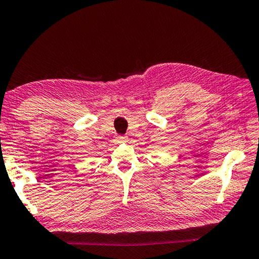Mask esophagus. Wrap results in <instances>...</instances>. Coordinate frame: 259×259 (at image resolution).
<instances>
[{
    "mask_svg": "<svg viewBox=\"0 0 259 259\" xmlns=\"http://www.w3.org/2000/svg\"><path fill=\"white\" fill-rule=\"evenodd\" d=\"M125 139H126L125 136H117V137H116V142H117V143H121V142H123V141H125Z\"/></svg>",
    "mask_w": 259,
    "mask_h": 259,
    "instance_id": "1",
    "label": "esophagus"
}]
</instances>
